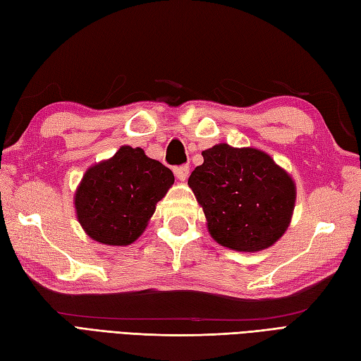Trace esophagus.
<instances>
[{"instance_id":"34e87169","label":"esophagus","mask_w":361,"mask_h":361,"mask_svg":"<svg viewBox=\"0 0 361 361\" xmlns=\"http://www.w3.org/2000/svg\"><path fill=\"white\" fill-rule=\"evenodd\" d=\"M173 172H175V176L176 178H178L180 181H186L188 180V176H189V166H178V167H175L173 169Z\"/></svg>"}]
</instances>
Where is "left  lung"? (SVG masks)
<instances>
[{"mask_svg":"<svg viewBox=\"0 0 361 361\" xmlns=\"http://www.w3.org/2000/svg\"><path fill=\"white\" fill-rule=\"evenodd\" d=\"M188 185L203 208L211 237L242 252L270 248L290 226L296 202L291 175L255 147L226 142L202 152Z\"/></svg>","mask_w":361,"mask_h":361,"instance_id":"left-lung-1","label":"left lung"}]
</instances>
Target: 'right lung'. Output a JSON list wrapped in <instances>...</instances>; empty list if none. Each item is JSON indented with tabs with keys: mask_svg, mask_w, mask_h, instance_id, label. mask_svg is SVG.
Wrapping results in <instances>:
<instances>
[{
	"mask_svg": "<svg viewBox=\"0 0 361 361\" xmlns=\"http://www.w3.org/2000/svg\"><path fill=\"white\" fill-rule=\"evenodd\" d=\"M173 173L141 147H122L87 169L74 194L75 216L90 239L127 247L140 237L173 185Z\"/></svg>",
	"mask_w": 361,
	"mask_h": 361,
	"instance_id": "obj_1",
	"label": "right lung"
}]
</instances>
